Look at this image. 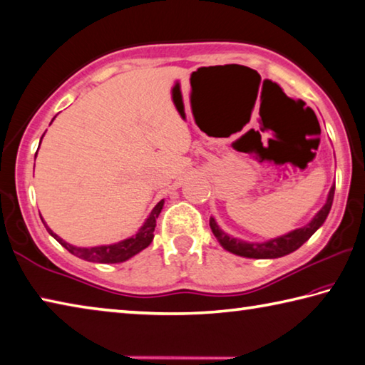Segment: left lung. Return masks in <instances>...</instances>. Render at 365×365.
Wrapping results in <instances>:
<instances>
[{
  "mask_svg": "<svg viewBox=\"0 0 365 365\" xmlns=\"http://www.w3.org/2000/svg\"><path fill=\"white\" fill-rule=\"evenodd\" d=\"M333 195H335V183L329 191V196H327V201L324 207L314 215L312 220L306 224L304 227L296 228V230L282 235V237L267 240V242L262 243H250L245 242V240L233 238L230 235L225 233L222 228L217 225L214 217L209 219V225H211V230L214 237L217 238V242L224 250H227L232 255L242 256V257H250V259H277L282 256H287L289 252H293L299 248V246L304 245L309 238L316 233L329 215L333 202Z\"/></svg>",
  "mask_w": 365,
  "mask_h": 365,
  "instance_id": "8db88e82",
  "label": "left lung"
}]
</instances>
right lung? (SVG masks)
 Segmentation results:
<instances>
[{"mask_svg": "<svg viewBox=\"0 0 365 365\" xmlns=\"http://www.w3.org/2000/svg\"><path fill=\"white\" fill-rule=\"evenodd\" d=\"M43 138V137H41ZM41 143V141H40ZM36 158V154H35ZM164 206V200H160L154 209L151 211V214L148 215V219L145 220V224L138 228V232L133 235L130 238H125L122 240L119 243H114V245H103V246H91V248H80V246H73L71 243L64 242L63 238L58 237L56 233H54L51 228H49L45 222H41L45 224L48 233L51 235V237L56 240L58 243H61L64 246V248L72 252L73 256H77L80 259H85V261H90V262H101V264H117V262H123L127 261V259L133 257L135 255H138L140 251H143L145 248L151 245L153 238H154V227H156V219L159 217L160 214V209Z\"/></svg>", "mask_w": 365, "mask_h": 365, "instance_id": "add662e5", "label": "right lung"}]
</instances>
